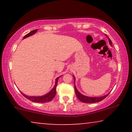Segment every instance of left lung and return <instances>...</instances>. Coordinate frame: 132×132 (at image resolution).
I'll return each mask as SVG.
<instances>
[{"instance_id": "obj_1", "label": "left lung", "mask_w": 132, "mask_h": 132, "mask_svg": "<svg viewBox=\"0 0 132 132\" xmlns=\"http://www.w3.org/2000/svg\"><path fill=\"white\" fill-rule=\"evenodd\" d=\"M106 37H108V40H109V43L111 46H112V41L111 39L109 38L108 36H107V35H105ZM73 78H74V80H75V93L76 94V96L77 97V98L79 99L80 102H82L83 103H97L99 102H101V101L103 100L106 98V97L109 95V94L110 93H109L108 94H106L105 95H103V96L102 97H88L86 96V95H83L82 94H81L80 92H79L78 90L77 89L76 86L75 85V76H73Z\"/></svg>"}]
</instances>
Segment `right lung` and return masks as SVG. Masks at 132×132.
Segmentation results:
<instances>
[{"mask_svg":"<svg viewBox=\"0 0 132 132\" xmlns=\"http://www.w3.org/2000/svg\"><path fill=\"white\" fill-rule=\"evenodd\" d=\"M37 30H38V29H35V30H32V31H31V32H30L27 35L24 36V38H23V39L30 37V36L33 35L34 34H35L36 32H37ZM61 76H61L57 77V78L56 79L55 84V86H54V87L52 88V89L50 90V91L48 92V93L44 95H41V96H29V95H27L26 94H23L22 92H21V91L20 92H21V93L23 95H24V97H25L26 98H28V100L32 101V102H33L42 103H43L50 102V101H51L55 96L56 88V86H57V80H58L59 77Z\"/></svg>","mask_w":132,"mask_h":132,"instance_id":"1","label":"right lung"}]
</instances>
